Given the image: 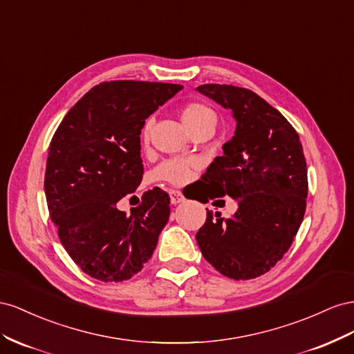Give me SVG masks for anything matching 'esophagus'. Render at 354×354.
<instances>
[{"mask_svg":"<svg viewBox=\"0 0 354 354\" xmlns=\"http://www.w3.org/2000/svg\"><path fill=\"white\" fill-rule=\"evenodd\" d=\"M184 200H185V197L183 193H180V191H176V189L170 191V203L171 205H179V203H183Z\"/></svg>","mask_w":354,"mask_h":354,"instance_id":"1","label":"esophagus"}]
</instances>
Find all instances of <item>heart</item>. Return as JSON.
<instances>
[{
	"label": "heart",
	"instance_id": "1",
	"mask_svg": "<svg viewBox=\"0 0 354 354\" xmlns=\"http://www.w3.org/2000/svg\"><path fill=\"white\" fill-rule=\"evenodd\" d=\"M180 120H183V123L185 124V127L189 130V132H193L194 129L203 124H207V123L215 124L216 118H215L214 111L207 108L206 105L198 104V102H191V104H187L183 108V111H180ZM149 132H151V123L148 121L142 130L144 140L149 138ZM191 169H193V163H191L189 160H183V158L167 160L157 169V176L165 180H169L171 184H184L191 175Z\"/></svg>",
	"mask_w": 354,
	"mask_h": 354
}]
</instances>
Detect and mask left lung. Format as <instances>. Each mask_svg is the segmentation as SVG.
<instances>
[{"label": "left lung", "instance_id": "obj_1", "mask_svg": "<svg viewBox=\"0 0 354 354\" xmlns=\"http://www.w3.org/2000/svg\"><path fill=\"white\" fill-rule=\"evenodd\" d=\"M197 92L231 109L236 132L203 178L237 201L225 219L207 210L196 240L205 259L234 280L255 279L281 259L304 218L307 163L295 129L248 88L203 84Z\"/></svg>", "mask_w": 354, "mask_h": 354}]
</instances>
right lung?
<instances>
[{
	"mask_svg": "<svg viewBox=\"0 0 354 354\" xmlns=\"http://www.w3.org/2000/svg\"><path fill=\"white\" fill-rule=\"evenodd\" d=\"M183 86L121 80L95 86L68 111L48 147L44 191L64 248L86 274L123 281L153 255L170 215L163 189L130 216L117 209L144 174L140 130Z\"/></svg>",
	"mask_w": 354,
	"mask_h": 354,
	"instance_id": "add662e5",
	"label": "right lung"
}]
</instances>
